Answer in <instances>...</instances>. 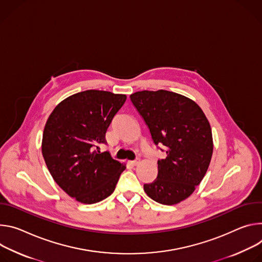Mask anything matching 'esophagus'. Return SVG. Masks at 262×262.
<instances>
[{
  "label": "esophagus",
  "mask_w": 262,
  "mask_h": 262,
  "mask_svg": "<svg viewBox=\"0 0 262 262\" xmlns=\"http://www.w3.org/2000/svg\"><path fill=\"white\" fill-rule=\"evenodd\" d=\"M139 161H140V160H139V158H136L135 160H133V161H130V163H131L132 165H137V164L139 163Z\"/></svg>",
  "instance_id": "34e87169"
}]
</instances>
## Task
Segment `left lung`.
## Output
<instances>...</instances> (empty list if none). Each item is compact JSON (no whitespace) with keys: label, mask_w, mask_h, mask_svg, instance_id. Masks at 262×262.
<instances>
[{"label":"left lung","mask_w":262,"mask_h":262,"mask_svg":"<svg viewBox=\"0 0 262 262\" xmlns=\"http://www.w3.org/2000/svg\"><path fill=\"white\" fill-rule=\"evenodd\" d=\"M156 146L164 148L157 178L143 189L163 205L187 199L208 169L213 141L210 124L192 100L167 91H142L130 96Z\"/></svg>","instance_id":"8db88e82"}]
</instances>
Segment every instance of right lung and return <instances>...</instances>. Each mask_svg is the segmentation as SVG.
I'll use <instances>...</instances> for the list:
<instances>
[{"mask_svg": "<svg viewBox=\"0 0 262 262\" xmlns=\"http://www.w3.org/2000/svg\"><path fill=\"white\" fill-rule=\"evenodd\" d=\"M125 95L90 90L58 104L46 123L41 152L55 182L83 204H95L115 189L125 164L101 152L106 131Z\"/></svg>", "mask_w": 262, "mask_h": 262, "instance_id": "right-lung-1", "label": "right lung"}]
</instances>
